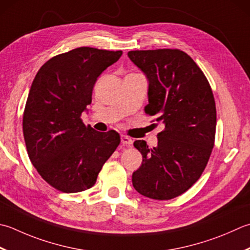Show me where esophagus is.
Masks as SVG:
<instances>
[{
	"label": "esophagus",
	"mask_w": 250,
	"mask_h": 250,
	"mask_svg": "<svg viewBox=\"0 0 250 250\" xmlns=\"http://www.w3.org/2000/svg\"><path fill=\"white\" fill-rule=\"evenodd\" d=\"M132 141L129 136H126V135H121V144L122 145H126V146H130L131 144H132Z\"/></svg>",
	"instance_id": "1"
}]
</instances>
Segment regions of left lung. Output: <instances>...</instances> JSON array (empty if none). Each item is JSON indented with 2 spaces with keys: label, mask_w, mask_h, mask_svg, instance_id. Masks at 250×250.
<instances>
[{
  "label": "left lung",
  "mask_w": 250,
  "mask_h": 250,
  "mask_svg": "<svg viewBox=\"0 0 250 250\" xmlns=\"http://www.w3.org/2000/svg\"><path fill=\"white\" fill-rule=\"evenodd\" d=\"M128 57L148 81L145 112L165 126L156 147L143 140L133 143L143 161L132 184L148 198H174L199 179L213 148L217 112L211 87L182 51H130Z\"/></svg>",
  "instance_id": "obj_1"
}]
</instances>
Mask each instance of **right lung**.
<instances>
[{"instance_id": "right-lung-1", "label": "right lung", "mask_w": 250, "mask_h": 250, "mask_svg": "<svg viewBox=\"0 0 250 250\" xmlns=\"http://www.w3.org/2000/svg\"><path fill=\"white\" fill-rule=\"evenodd\" d=\"M121 55L78 47L47 61L32 82L22 119L28 155L41 177L63 193L92 188L120 143L116 131H95L80 116L97 78Z\"/></svg>"}]
</instances>
